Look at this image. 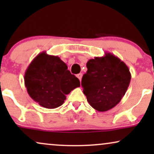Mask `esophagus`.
<instances>
[{"label": "esophagus", "instance_id": "esophagus-1", "mask_svg": "<svg viewBox=\"0 0 154 154\" xmlns=\"http://www.w3.org/2000/svg\"><path fill=\"white\" fill-rule=\"evenodd\" d=\"M76 76H77L78 79L80 80V81H81V79H82V76H83V74H82V73H79V74H77Z\"/></svg>", "mask_w": 154, "mask_h": 154}]
</instances>
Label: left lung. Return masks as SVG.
Wrapping results in <instances>:
<instances>
[{"label": "left lung", "instance_id": "left-lung-1", "mask_svg": "<svg viewBox=\"0 0 154 154\" xmlns=\"http://www.w3.org/2000/svg\"><path fill=\"white\" fill-rule=\"evenodd\" d=\"M88 71L83 75V93L92 108L101 112L109 111L121 102L131 80L125 63L114 54L106 52L86 64Z\"/></svg>", "mask_w": 154, "mask_h": 154}]
</instances>
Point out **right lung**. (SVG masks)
<instances>
[{"label":"right lung","mask_w":154,"mask_h":154,"mask_svg":"<svg viewBox=\"0 0 154 154\" xmlns=\"http://www.w3.org/2000/svg\"><path fill=\"white\" fill-rule=\"evenodd\" d=\"M57 56L46 52L38 54L29 65L24 85L29 96L41 106L55 109L66 100V94L80 87V81Z\"/></svg>","instance_id":"add662e5"}]
</instances>
